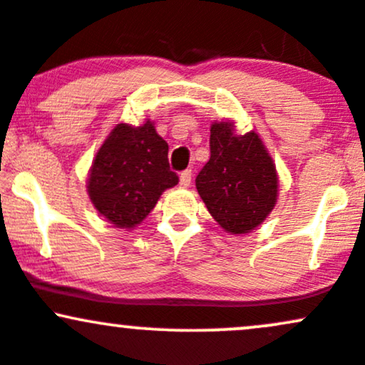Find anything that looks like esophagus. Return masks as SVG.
Returning a JSON list of instances; mask_svg holds the SVG:
<instances>
[{"instance_id":"esophagus-1","label":"esophagus","mask_w":365,"mask_h":365,"mask_svg":"<svg viewBox=\"0 0 365 365\" xmlns=\"http://www.w3.org/2000/svg\"><path fill=\"white\" fill-rule=\"evenodd\" d=\"M192 182V171L190 170H185L180 173V185L182 187H189Z\"/></svg>"}]
</instances>
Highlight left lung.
I'll list each match as a JSON object with an SVG mask.
<instances>
[{
	"instance_id": "left-lung-1",
	"label": "left lung",
	"mask_w": 365,
	"mask_h": 365,
	"mask_svg": "<svg viewBox=\"0 0 365 365\" xmlns=\"http://www.w3.org/2000/svg\"><path fill=\"white\" fill-rule=\"evenodd\" d=\"M210 131L211 158L195 178V187L223 230L250 234L277 204L274 159L258 133L235 135L234 121H215Z\"/></svg>"
}]
</instances>
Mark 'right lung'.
<instances>
[{
	"instance_id": "add662e5",
	"label": "right lung",
	"mask_w": 365,
	"mask_h": 365,
	"mask_svg": "<svg viewBox=\"0 0 365 365\" xmlns=\"http://www.w3.org/2000/svg\"><path fill=\"white\" fill-rule=\"evenodd\" d=\"M176 183L166 140L147 119L140 126L119 123L112 128L91 163L86 190L107 222L131 230L154 210L163 192Z\"/></svg>"
}]
</instances>
